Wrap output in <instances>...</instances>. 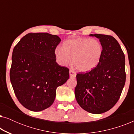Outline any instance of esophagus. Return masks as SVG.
I'll use <instances>...</instances> for the list:
<instances>
[{
  "label": "esophagus",
  "instance_id": "34e87169",
  "mask_svg": "<svg viewBox=\"0 0 134 134\" xmlns=\"http://www.w3.org/2000/svg\"><path fill=\"white\" fill-rule=\"evenodd\" d=\"M69 76L71 78H75L76 76V72L73 70H69Z\"/></svg>",
  "mask_w": 134,
  "mask_h": 134
}]
</instances>
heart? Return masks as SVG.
<instances>
[{"mask_svg": "<svg viewBox=\"0 0 134 134\" xmlns=\"http://www.w3.org/2000/svg\"><path fill=\"white\" fill-rule=\"evenodd\" d=\"M62 48L55 49V55L58 63L66 65L72 63L80 72H88L99 65L103 54V47L98 40L88 38H79L66 41Z\"/></svg>", "mask_w": 134, "mask_h": 134, "instance_id": "heart-1", "label": "heart"}]
</instances>
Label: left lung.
I'll list each match as a JSON object with an SVG mask.
<instances>
[{
  "mask_svg": "<svg viewBox=\"0 0 134 134\" xmlns=\"http://www.w3.org/2000/svg\"><path fill=\"white\" fill-rule=\"evenodd\" d=\"M90 36L99 40L103 54L94 69L77 74L75 96L85 111L100 114L111 109L121 94L126 82L125 57L113 36L102 34Z\"/></svg>",
  "mask_w": 134,
  "mask_h": 134,
  "instance_id": "1",
  "label": "left lung"
}]
</instances>
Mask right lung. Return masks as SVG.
<instances>
[{
	"label": "right lung",
	"instance_id": "add662e5",
	"mask_svg": "<svg viewBox=\"0 0 134 134\" xmlns=\"http://www.w3.org/2000/svg\"><path fill=\"white\" fill-rule=\"evenodd\" d=\"M61 39L47 33H30L14 47L10 77L20 103L34 111L53 104L57 88L69 78V69L56 62L55 49Z\"/></svg>",
	"mask_w": 134,
	"mask_h": 134
}]
</instances>
